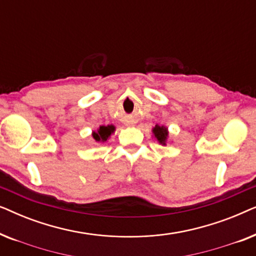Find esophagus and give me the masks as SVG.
<instances>
[{
	"instance_id": "34e87169",
	"label": "esophagus",
	"mask_w": 256,
	"mask_h": 256,
	"mask_svg": "<svg viewBox=\"0 0 256 256\" xmlns=\"http://www.w3.org/2000/svg\"><path fill=\"white\" fill-rule=\"evenodd\" d=\"M128 124H129V126H132V124H134V122H129Z\"/></svg>"
}]
</instances>
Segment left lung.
Masks as SVG:
<instances>
[{
    "label": "left lung",
    "mask_w": 256,
    "mask_h": 256,
    "mask_svg": "<svg viewBox=\"0 0 256 256\" xmlns=\"http://www.w3.org/2000/svg\"><path fill=\"white\" fill-rule=\"evenodd\" d=\"M152 136L157 140V142L162 146H166L168 138H169V132H168V128L164 127V126H158L156 124L155 127L152 128Z\"/></svg>",
    "instance_id": "8db88e82"
}]
</instances>
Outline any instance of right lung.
<instances>
[{
    "label": "right lung",
    "instance_id": "obj_1",
    "mask_svg": "<svg viewBox=\"0 0 256 256\" xmlns=\"http://www.w3.org/2000/svg\"><path fill=\"white\" fill-rule=\"evenodd\" d=\"M114 132H115V127L113 124L100 126L96 132H92V138L96 140V142H106Z\"/></svg>",
    "mask_w": 256,
    "mask_h": 256
}]
</instances>
